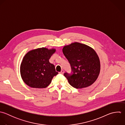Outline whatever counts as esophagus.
<instances>
[{"label":"esophagus","instance_id":"34e87169","mask_svg":"<svg viewBox=\"0 0 125 125\" xmlns=\"http://www.w3.org/2000/svg\"><path fill=\"white\" fill-rule=\"evenodd\" d=\"M64 73V71L63 70H61V71L59 73H60V74H63Z\"/></svg>","mask_w":125,"mask_h":125}]
</instances>
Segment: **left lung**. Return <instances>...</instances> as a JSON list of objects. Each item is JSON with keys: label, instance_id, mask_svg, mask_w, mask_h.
Segmentation results:
<instances>
[{"label": "left lung", "instance_id": "8db88e82", "mask_svg": "<svg viewBox=\"0 0 125 125\" xmlns=\"http://www.w3.org/2000/svg\"><path fill=\"white\" fill-rule=\"evenodd\" d=\"M62 51L73 72L72 75L64 74L70 84L76 89L92 85L100 72V59L94 49L84 44L74 42L65 46Z\"/></svg>", "mask_w": 125, "mask_h": 125}]
</instances>
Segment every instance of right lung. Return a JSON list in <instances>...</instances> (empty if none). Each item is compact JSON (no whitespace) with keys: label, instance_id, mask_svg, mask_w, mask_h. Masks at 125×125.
Returning <instances> with one entry per match:
<instances>
[{"label":"right lung","instance_id":"add662e5","mask_svg":"<svg viewBox=\"0 0 125 125\" xmlns=\"http://www.w3.org/2000/svg\"><path fill=\"white\" fill-rule=\"evenodd\" d=\"M55 49L40 48L28 52L20 65V74L24 83L33 88H45L58 73L49 62Z\"/></svg>","mask_w":125,"mask_h":125}]
</instances>
